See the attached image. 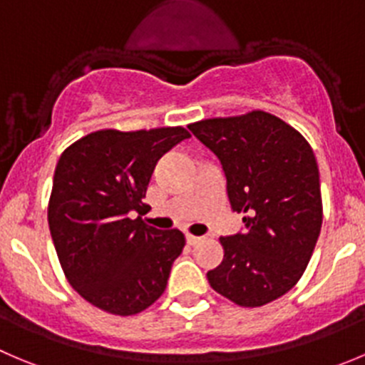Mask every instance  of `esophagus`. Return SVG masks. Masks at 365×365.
<instances>
[{
	"label": "esophagus",
	"mask_w": 365,
	"mask_h": 365,
	"mask_svg": "<svg viewBox=\"0 0 365 365\" xmlns=\"http://www.w3.org/2000/svg\"><path fill=\"white\" fill-rule=\"evenodd\" d=\"M199 240H200L199 237H193V235H186V244H188V245H195Z\"/></svg>",
	"instance_id": "esophagus-1"
}]
</instances>
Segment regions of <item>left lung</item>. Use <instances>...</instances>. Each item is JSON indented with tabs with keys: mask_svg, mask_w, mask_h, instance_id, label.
<instances>
[{
	"mask_svg": "<svg viewBox=\"0 0 365 365\" xmlns=\"http://www.w3.org/2000/svg\"><path fill=\"white\" fill-rule=\"evenodd\" d=\"M218 159L231 210L244 231L222 237L224 259L211 289L240 307H263L289 292L312 258L322 225L317 161L296 128L265 110L188 125Z\"/></svg>",
	"mask_w": 365,
	"mask_h": 365,
	"instance_id": "obj_1",
	"label": "left lung"
}]
</instances>
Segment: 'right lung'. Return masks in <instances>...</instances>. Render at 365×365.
<instances>
[{"label":"right lung","instance_id":"obj_1","mask_svg":"<svg viewBox=\"0 0 365 365\" xmlns=\"http://www.w3.org/2000/svg\"><path fill=\"white\" fill-rule=\"evenodd\" d=\"M186 138L182 127L106 128L62 152L48 204L51 240L69 284L100 310L140 314L165 292L185 235L128 213L145 206L158 161Z\"/></svg>","mask_w":365,"mask_h":365}]
</instances>
